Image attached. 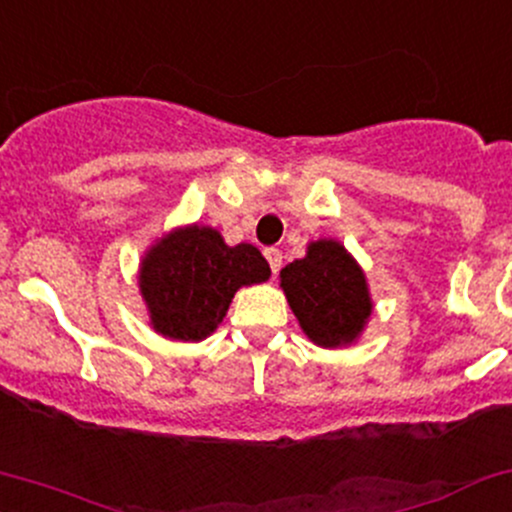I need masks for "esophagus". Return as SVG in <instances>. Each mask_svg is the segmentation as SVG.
<instances>
[{"label":"esophagus","instance_id":"obj_1","mask_svg":"<svg viewBox=\"0 0 512 512\" xmlns=\"http://www.w3.org/2000/svg\"><path fill=\"white\" fill-rule=\"evenodd\" d=\"M265 257H267L269 267H272V272L277 274L279 267H282V250H277V247H267Z\"/></svg>","mask_w":512,"mask_h":512}]
</instances>
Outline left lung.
<instances>
[{"label": "left lung", "instance_id": "8db88e82", "mask_svg": "<svg viewBox=\"0 0 512 512\" xmlns=\"http://www.w3.org/2000/svg\"><path fill=\"white\" fill-rule=\"evenodd\" d=\"M279 286L303 335L325 350L357 342L374 311L367 274L333 238L311 240L306 255L279 272Z\"/></svg>", "mask_w": 512, "mask_h": 512}]
</instances>
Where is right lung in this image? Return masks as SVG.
<instances>
[{
	"instance_id": "1",
	"label": "right lung",
	"mask_w": 512,
	"mask_h": 512,
	"mask_svg": "<svg viewBox=\"0 0 512 512\" xmlns=\"http://www.w3.org/2000/svg\"><path fill=\"white\" fill-rule=\"evenodd\" d=\"M272 269L255 245H228L216 228L189 223L162 233L138 265V286L157 335L206 340L226 318L240 286L267 282Z\"/></svg>"
}]
</instances>
